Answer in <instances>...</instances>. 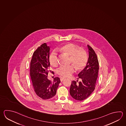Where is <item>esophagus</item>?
<instances>
[{
  "mask_svg": "<svg viewBox=\"0 0 126 126\" xmlns=\"http://www.w3.org/2000/svg\"><path fill=\"white\" fill-rule=\"evenodd\" d=\"M65 79H66V78H64V77H61V78H60V81L61 82L63 81Z\"/></svg>",
  "mask_w": 126,
  "mask_h": 126,
  "instance_id": "obj_1",
  "label": "esophagus"
}]
</instances>
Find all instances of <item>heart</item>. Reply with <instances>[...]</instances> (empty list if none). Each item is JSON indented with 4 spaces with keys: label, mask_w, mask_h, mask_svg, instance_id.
I'll return each instance as SVG.
<instances>
[{
    "label": "heart",
    "mask_w": 126,
    "mask_h": 126,
    "mask_svg": "<svg viewBox=\"0 0 126 126\" xmlns=\"http://www.w3.org/2000/svg\"><path fill=\"white\" fill-rule=\"evenodd\" d=\"M58 49L71 56V62L76 66L77 69L80 70L85 66L87 62L86 53L84 50H80L78 46L72 43H68L60 47ZM49 60L53 66L56 67L58 65V54L55 50H53L50 53ZM76 70V67L73 64L62 65L57 69V72L60 76L69 77L75 72Z\"/></svg>",
    "instance_id": "1"
}]
</instances>
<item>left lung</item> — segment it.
Segmentation results:
<instances>
[{"mask_svg": "<svg viewBox=\"0 0 126 126\" xmlns=\"http://www.w3.org/2000/svg\"><path fill=\"white\" fill-rule=\"evenodd\" d=\"M89 58L86 65L78 76L81 79L79 84L72 81L70 89V94L73 98L83 101L87 98L93 92L98 77L99 63L96 54L92 48L87 46Z\"/></svg>", "mask_w": 126, "mask_h": 126, "instance_id": "obj_1", "label": "left lung"}]
</instances>
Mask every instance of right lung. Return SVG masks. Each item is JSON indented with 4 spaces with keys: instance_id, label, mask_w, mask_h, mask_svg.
I'll use <instances>...</instances> for the list:
<instances>
[{
    "instance_id": "add662e5",
    "label": "right lung",
    "mask_w": 126,
    "mask_h": 126,
    "mask_svg": "<svg viewBox=\"0 0 126 126\" xmlns=\"http://www.w3.org/2000/svg\"><path fill=\"white\" fill-rule=\"evenodd\" d=\"M49 46L46 43L42 45L33 54L30 62V74L34 91L38 96L44 100L51 98L55 95L60 83L58 77L53 82L47 78L49 72Z\"/></svg>"
}]
</instances>
